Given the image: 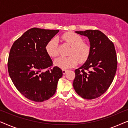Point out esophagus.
Here are the masks:
<instances>
[{
  "instance_id": "obj_1",
  "label": "esophagus",
  "mask_w": 128,
  "mask_h": 128,
  "mask_svg": "<svg viewBox=\"0 0 128 128\" xmlns=\"http://www.w3.org/2000/svg\"><path fill=\"white\" fill-rule=\"evenodd\" d=\"M66 72H67V70H66V69H63L62 70V73H63V74H65V73H66Z\"/></svg>"
}]
</instances>
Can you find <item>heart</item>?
Instances as JSON below:
<instances>
[{
  "mask_svg": "<svg viewBox=\"0 0 128 128\" xmlns=\"http://www.w3.org/2000/svg\"><path fill=\"white\" fill-rule=\"evenodd\" d=\"M61 40L71 46L68 55L69 56H60L55 61V65L61 69L74 67L78 64L86 62L90 55L91 49L88 44L84 42L83 40L78 34L68 32L62 34ZM46 53L50 57H56L59 55L58 46L56 38L50 40L45 46Z\"/></svg>",
  "mask_w": 128,
  "mask_h": 128,
  "instance_id": "b5f03b06",
  "label": "heart"
}]
</instances>
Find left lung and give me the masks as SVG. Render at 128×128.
Returning a JSON list of instances; mask_svg holds the SVG:
<instances>
[{"label":"left lung","instance_id":"left-lung-1","mask_svg":"<svg viewBox=\"0 0 128 128\" xmlns=\"http://www.w3.org/2000/svg\"><path fill=\"white\" fill-rule=\"evenodd\" d=\"M76 32L88 37L91 51L85 64L75 70L73 87L83 98H96L108 90L114 78L118 63L114 45L97 30Z\"/></svg>","mask_w":128,"mask_h":128}]
</instances>
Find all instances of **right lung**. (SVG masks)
<instances>
[{"mask_svg":"<svg viewBox=\"0 0 128 128\" xmlns=\"http://www.w3.org/2000/svg\"><path fill=\"white\" fill-rule=\"evenodd\" d=\"M32 28L16 40L10 49L8 66L14 85L24 97L42 102L54 95L62 70L46 53L47 43L59 32Z\"/></svg>","mask_w":128,"mask_h":128,"instance_id":"obj_1","label":"right lung"}]
</instances>
